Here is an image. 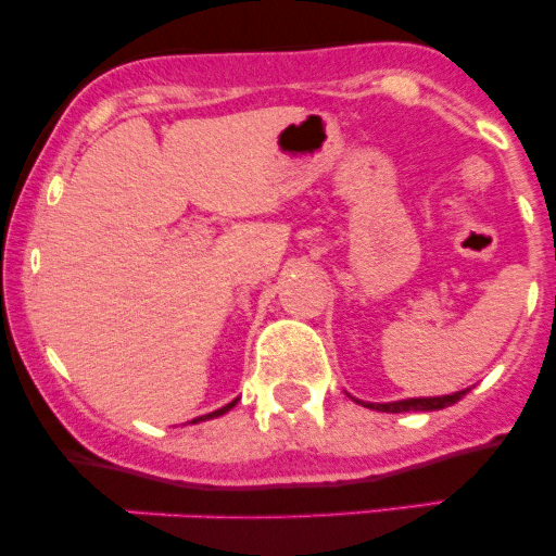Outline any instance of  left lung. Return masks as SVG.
I'll return each mask as SVG.
<instances>
[{
    "label": "left lung",
    "instance_id": "left-lung-1",
    "mask_svg": "<svg viewBox=\"0 0 556 556\" xmlns=\"http://www.w3.org/2000/svg\"><path fill=\"white\" fill-rule=\"evenodd\" d=\"M468 394V389L455 394H444V397H410V400H397V402H363L366 407L381 413H410V410H442V407L455 405L457 400H463Z\"/></svg>",
    "mask_w": 556,
    "mask_h": 556
}]
</instances>
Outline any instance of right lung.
I'll return each instance as SVG.
<instances>
[{"mask_svg": "<svg viewBox=\"0 0 556 556\" xmlns=\"http://www.w3.org/2000/svg\"><path fill=\"white\" fill-rule=\"evenodd\" d=\"M235 402H238V400H232V402H229V405H225V407H219V410L208 413V416H201V418L190 420V424H198V420H208V418H216V416H225V413H227V410H232V407H235Z\"/></svg>", "mask_w": 556, "mask_h": 556, "instance_id": "add662e5", "label": "right lung"}]
</instances>
